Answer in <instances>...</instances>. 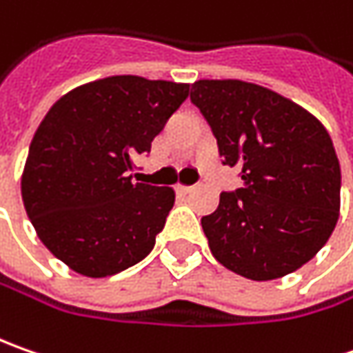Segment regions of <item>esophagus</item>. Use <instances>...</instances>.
<instances>
[{"mask_svg": "<svg viewBox=\"0 0 353 353\" xmlns=\"http://www.w3.org/2000/svg\"><path fill=\"white\" fill-rule=\"evenodd\" d=\"M192 188H194V186H184V184H179V186H176V192H179V194H183V196H186V194H190V192H192Z\"/></svg>", "mask_w": 353, "mask_h": 353, "instance_id": "1", "label": "esophagus"}]
</instances>
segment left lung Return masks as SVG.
Listing matches in <instances>:
<instances>
[{
  "mask_svg": "<svg viewBox=\"0 0 353 353\" xmlns=\"http://www.w3.org/2000/svg\"><path fill=\"white\" fill-rule=\"evenodd\" d=\"M190 100L243 188L202 218L212 255L241 277L271 281L310 261L340 216V163L328 131L299 103L241 80H198Z\"/></svg>",
  "mask_w": 353,
  "mask_h": 353,
  "instance_id": "obj_1",
  "label": "left lung"
}]
</instances>
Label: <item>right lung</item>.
Returning <instances> with one entry per match:
<instances>
[{
  "mask_svg": "<svg viewBox=\"0 0 353 353\" xmlns=\"http://www.w3.org/2000/svg\"><path fill=\"white\" fill-rule=\"evenodd\" d=\"M188 98V84L110 76L70 90L34 131L21 196L47 250L84 277H110L155 245L174 190L131 181L133 157Z\"/></svg>",
  "mask_w": 353,
  "mask_h": 353,
  "instance_id": "obj_1",
  "label": "right lung"
}]
</instances>
